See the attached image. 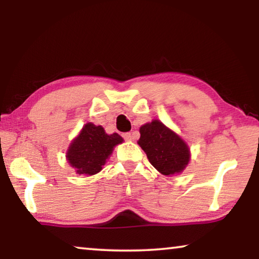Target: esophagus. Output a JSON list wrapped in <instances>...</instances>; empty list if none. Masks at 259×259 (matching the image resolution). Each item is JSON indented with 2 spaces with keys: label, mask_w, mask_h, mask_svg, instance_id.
Instances as JSON below:
<instances>
[{
  "label": "esophagus",
  "mask_w": 259,
  "mask_h": 259,
  "mask_svg": "<svg viewBox=\"0 0 259 259\" xmlns=\"http://www.w3.org/2000/svg\"><path fill=\"white\" fill-rule=\"evenodd\" d=\"M123 138L125 140H133L134 136H133V134H130V133H125V134H123Z\"/></svg>",
  "instance_id": "34e87169"
}]
</instances>
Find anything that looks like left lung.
Listing matches in <instances>:
<instances>
[{"instance_id": "8db88e82", "label": "left lung", "mask_w": 259, "mask_h": 259, "mask_svg": "<svg viewBox=\"0 0 259 259\" xmlns=\"http://www.w3.org/2000/svg\"><path fill=\"white\" fill-rule=\"evenodd\" d=\"M138 145L146 153L148 161L157 171L165 176L182 172L190 162L191 153L187 144L165 126L153 120L140 126Z\"/></svg>"}]
</instances>
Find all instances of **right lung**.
Returning a JSON list of instances; mask_svg holds the SVG:
<instances>
[{
    "label": "right lung",
    "mask_w": 259,
    "mask_h": 259,
    "mask_svg": "<svg viewBox=\"0 0 259 259\" xmlns=\"http://www.w3.org/2000/svg\"><path fill=\"white\" fill-rule=\"evenodd\" d=\"M123 142L120 135H107L102 125L87 123L68 147L66 157L68 163L78 175L98 174L112 154L114 147Z\"/></svg>",
    "instance_id": "obj_1"
}]
</instances>
